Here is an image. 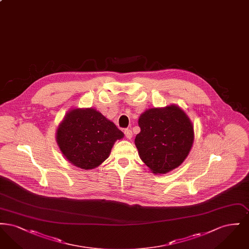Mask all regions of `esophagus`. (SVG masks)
Segmentation results:
<instances>
[{"instance_id": "esophagus-1", "label": "esophagus", "mask_w": 249, "mask_h": 249, "mask_svg": "<svg viewBox=\"0 0 249 249\" xmlns=\"http://www.w3.org/2000/svg\"><path fill=\"white\" fill-rule=\"evenodd\" d=\"M124 134L127 139H131L132 138V131L130 129H125L124 130Z\"/></svg>"}]
</instances>
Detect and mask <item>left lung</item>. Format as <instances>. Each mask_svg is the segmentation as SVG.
<instances>
[{
  "mask_svg": "<svg viewBox=\"0 0 249 249\" xmlns=\"http://www.w3.org/2000/svg\"><path fill=\"white\" fill-rule=\"evenodd\" d=\"M141 131L135 137L140 158L154 174H166L180 165L193 143V126L176 106L152 108L138 120Z\"/></svg>",
  "mask_w": 249,
  "mask_h": 249,
  "instance_id": "obj_1",
  "label": "left lung"
}]
</instances>
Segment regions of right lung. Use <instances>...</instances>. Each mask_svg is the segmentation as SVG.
Returning <instances> with one entry per match:
<instances>
[{
	"mask_svg": "<svg viewBox=\"0 0 249 249\" xmlns=\"http://www.w3.org/2000/svg\"><path fill=\"white\" fill-rule=\"evenodd\" d=\"M124 134L94 109L70 111L57 130V142L71 164L84 170L104 162L117 140Z\"/></svg>",
	"mask_w": 249,
	"mask_h": 249,
	"instance_id": "obj_1",
	"label": "right lung"
}]
</instances>
